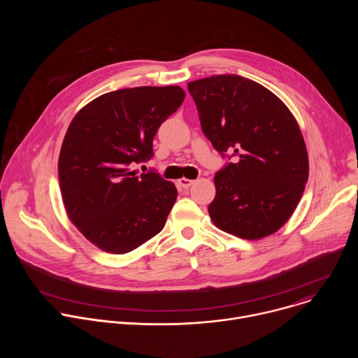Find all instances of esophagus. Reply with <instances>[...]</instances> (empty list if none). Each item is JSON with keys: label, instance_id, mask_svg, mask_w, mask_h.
<instances>
[{"label": "esophagus", "instance_id": "esophagus-1", "mask_svg": "<svg viewBox=\"0 0 358 358\" xmlns=\"http://www.w3.org/2000/svg\"><path fill=\"white\" fill-rule=\"evenodd\" d=\"M177 184H178L180 187H182V188H188V187H191V185L194 184V180H189V178H180V180L177 181Z\"/></svg>", "mask_w": 358, "mask_h": 358}]
</instances>
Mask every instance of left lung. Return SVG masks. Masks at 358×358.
<instances>
[{
    "mask_svg": "<svg viewBox=\"0 0 358 358\" xmlns=\"http://www.w3.org/2000/svg\"><path fill=\"white\" fill-rule=\"evenodd\" d=\"M203 134L228 163L214 177L208 213L217 228L242 239L275 234L294 213L309 178L300 127L269 89L239 75L188 83Z\"/></svg>",
    "mask_w": 358,
    "mask_h": 358,
    "instance_id": "8db88e82",
    "label": "left lung"
}]
</instances>
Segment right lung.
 <instances>
[{"mask_svg": "<svg viewBox=\"0 0 358 358\" xmlns=\"http://www.w3.org/2000/svg\"><path fill=\"white\" fill-rule=\"evenodd\" d=\"M184 97L180 86L120 89L93 99L71 122L58 162L62 201L99 249L127 253L164 228L176 185L131 167L152 157V138Z\"/></svg>", "mask_w": 358, "mask_h": 358, "instance_id": "right-lung-1", "label": "right lung"}]
</instances>
